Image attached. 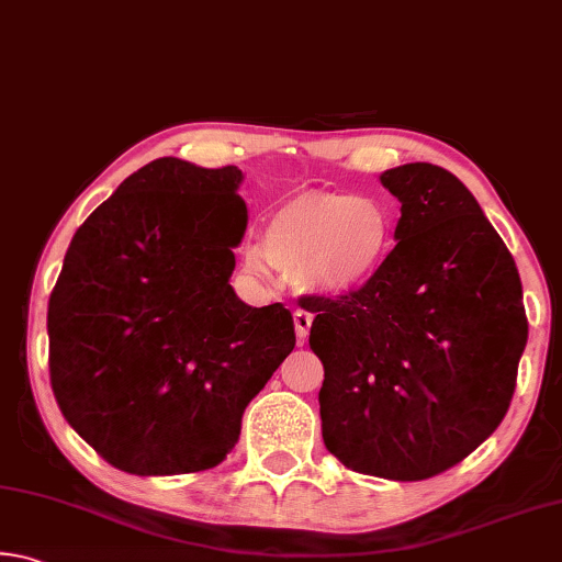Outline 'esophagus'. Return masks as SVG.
Here are the masks:
<instances>
[{"mask_svg":"<svg viewBox=\"0 0 562 562\" xmlns=\"http://www.w3.org/2000/svg\"><path fill=\"white\" fill-rule=\"evenodd\" d=\"M292 319H294V335H297V341L302 345V341L307 339V335H310L312 315H310V312H304V310H294Z\"/></svg>","mask_w":562,"mask_h":562,"instance_id":"esophagus-1","label":"esophagus"}]
</instances>
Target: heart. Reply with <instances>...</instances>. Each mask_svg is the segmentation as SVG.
Wrapping results in <instances>:
<instances>
[{
    "label": "heart",
    "instance_id": "b5f03b06",
    "mask_svg": "<svg viewBox=\"0 0 562 562\" xmlns=\"http://www.w3.org/2000/svg\"><path fill=\"white\" fill-rule=\"evenodd\" d=\"M394 215L369 195L310 190L274 207L262 243H247L245 270L270 280L278 268L300 290L345 294L384 272L394 250Z\"/></svg>",
    "mask_w": 562,
    "mask_h": 562
}]
</instances>
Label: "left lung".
Segmentation results:
<instances>
[{"mask_svg": "<svg viewBox=\"0 0 562 562\" xmlns=\"http://www.w3.org/2000/svg\"><path fill=\"white\" fill-rule=\"evenodd\" d=\"M382 183L402 203L384 272L367 288L302 297L325 367L322 439L351 471L424 481L488 439L528 341L518 268L471 190L406 164Z\"/></svg>", "mask_w": 562, "mask_h": 562, "instance_id": "1", "label": "left lung"}]
</instances>
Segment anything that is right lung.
<instances>
[{"label":"right lung","mask_w":562,"mask_h":562,"mask_svg":"<svg viewBox=\"0 0 562 562\" xmlns=\"http://www.w3.org/2000/svg\"><path fill=\"white\" fill-rule=\"evenodd\" d=\"M235 166L158 158L76 231L49 297V379L66 422L136 475L205 471L294 349L290 310L231 288L247 207Z\"/></svg>","instance_id":"add662e5"}]
</instances>
